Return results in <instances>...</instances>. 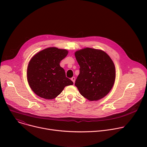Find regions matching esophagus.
<instances>
[{
    "label": "esophagus",
    "instance_id": "34e87169",
    "mask_svg": "<svg viewBox=\"0 0 147 147\" xmlns=\"http://www.w3.org/2000/svg\"><path fill=\"white\" fill-rule=\"evenodd\" d=\"M71 80H72V81L73 82V83L74 84V82H75V80H76V78H75L74 77H73L71 78Z\"/></svg>",
    "mask_w": 147,
    "mask_h": 147
}]
</instances>
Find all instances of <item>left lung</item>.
Listing matches in <instances>:
<instances>
[{"mask_svg":"<svg viewBox=\"0 0 147 147\" xmlns=\"http://www.w3.org/2000/svg\"><path fill=\"white\" fill-rule=\"evenodd\" d=\"M80 67L75 86L89 100L105 96L112 88L116 77L115 65L109 56L101 50L86 48L75 52Z\"/></svg>","mask_w":147,"mask_h":147,"instance_id":"left-lung-1","label":"left lung"}]
</instances>
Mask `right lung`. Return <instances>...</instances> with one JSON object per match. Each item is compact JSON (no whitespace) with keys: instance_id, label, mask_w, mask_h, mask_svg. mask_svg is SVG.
I'll return each instance as SVG.
<instances>
[{"instance_id":"right-lung-1","label":"right lung","mask_w":147,"mask_h":147,"mask_svg":"<svg viewBox=\"0 0 147 147\" xmlns=\"http://www.w3.org/2000/svg\"><path fill=\"white\" fill-rule=\"evenodd\" d=\"M67 54L66 49L51 47L39 52L30 60L27 68V80L30 87L38 96L52 99L66 86L73 84L60 66V61Z\"/></svg>"}]
</instances>
